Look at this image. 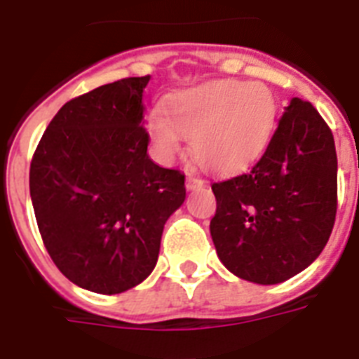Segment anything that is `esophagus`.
<instances>
[{
    "label": "esophagus",
    "instance_id": "1",
    "mask_svg": "<svg viewBox=\"0 0 359 359\" xmlns=\"http://www.w3.org/2000/svg\"><path fill=\"white\" fill-rule=\"evenodd\" d=\"M201 186H205L203 179H198V177H194V175H188V177H186V188H188V190H196V188H201Z\"/></svg>",
    "mask_w": 359,
    "mask_h": 359
}]
</instances>
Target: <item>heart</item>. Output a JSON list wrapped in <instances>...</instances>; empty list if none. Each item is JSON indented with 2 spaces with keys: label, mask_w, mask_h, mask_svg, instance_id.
Here are the masks:
<instances>
[{
  "label": "heart",
  "mask_w": 359,
  "mask_h": 359,
  "mask_svg": "<svg viewBox=\"0 0 359 359\" xmlns=\"http://www.w3.org/2000/svg\"><path fill=\"white\" fill-rule=\"evenodd\" d=\"M277 114V97L267 84L228 79L171 95L165 114L150 113L149 133L168 160L182 152L186 139L201 168L233 173L262 156Z\"/></svg>",
  "instance_id": "b5f03b06"
}]
</instances>
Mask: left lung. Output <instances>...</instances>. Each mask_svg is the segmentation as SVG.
Wrapping results in <instances>:
<instances>
[{"label":"left lung","mask_w":359,"mask_h":359,"mask_svg":"<svg viewBox=\"0 0 359 359\" xmlns=\"http://www.w3.org/2000/svg\"><path fill=\"white\" fill-rule=\"evenodd\" d=\"M210 237L233 275L288 280L313 264L337 215V152L330 126L294 97L250 171L215 182Z\"/></svg>","instance_id":"1"}]
</instances>
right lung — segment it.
Wrapping results in <instances>:
<instances>
[{
    "label": "right lung",
    "mask_w": 359,
    "mask_h": 359,
    "mask_svg": "<svg viewBox=\"0 0 359 359\" xmlns=\"http://www.w3.org/2000/svg\"><path fill=\"white\" fill-rule=\"evenodd\" d=\"M149 81L128 76L67 101L29 165L35 220L52 262L95 294H120L149 277L163 226L186 198L184 173L147 154Z\"/></svg>",
    "instance_id": "obj_1"
}]
</instances>
